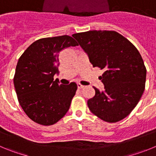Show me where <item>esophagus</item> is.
<instances>
[{"mask_svg": "<svg viewBox=\"0 0 156 156\" xmlns=\"http://www.w3.org/2000/svg\"><path fill=\"white\" fill-rule=\"evenodd\" d=\"M77 87H78V89H81V88L84 87V86L81 84V83H77Z\"/></svg>", "mask_w": 156, "mask_h": 156, "instance_id": "1", "label": "esophagus"}]
</instances>
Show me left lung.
Listing matches in <instances>:
<instances>
[{"instance_id": "left-lung-1", "label": "left lung", "mask_w": 156, "mask_h": 156, "mask_svg": "<svg viewBox=\"0 0 156 156\" xmlns=\"http://www.w3.org/2000/svg\"><path fill=\"white\" fill-rule=\"evenodd\" d=\"M73 37L93 67L105 71L100 76L104 90L94 87L95 95L87 101L88 108L105 122L122 120L137 105L145 87L147 70L138 50L115 31L90 30Z\"/></svg>"}]
</instances>
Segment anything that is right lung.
<instances>
[{
  "label": "right lung",
  "instance_id": "1",
  "mask_svg": "<svg viewBox=\"0 0 156 156\" xmlns=\"http://www.w3.org/2000/svg\"><path fill=\"white\" fill-rule=\"evenodd\" d=\"M77 45L68 35L42 38L19 58L13 80L18 100L27 116L38 124H55L69 108L76 83L59 84L54 76L58 73L59 52Z\"/></svg>",
  "mask_w": 156,
  "mask_h": 156
}]
</instances>
